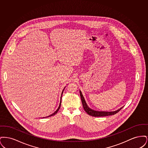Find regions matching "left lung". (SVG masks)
Instances as JSON below:
<instances>
[{"label": "left lung", "mask_w": 148, "mask_h": 148, "mask_svg": "<svg viewBox=\"0 0 148 148\" xmlns=\"http://www.w3.org/2000/svg\"><path fill=\"white\" fill-rule=\"evenodd\" d=\"M80 98L82 100V102L83 104V108L84 109L85 111L88 114H89V115H91L92 116H109V115H114L116 113L119 112L120 110L122 109L123 107H121V108L119 109L118 110L114 111V112H100V111H96V110H94L92 109H90L86 103L85 100L84 98L82 93L81 91L80 90Z\"/></svg>", "instance_id": "obj_1"}]
</instances>
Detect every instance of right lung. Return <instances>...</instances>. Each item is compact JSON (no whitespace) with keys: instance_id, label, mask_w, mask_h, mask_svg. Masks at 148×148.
<instances>
[{"instance_id":"add662e5","label":"right lung","mask_w":148,"mask_h":148,"mask_svg":"<svg viewBox=\"0 0 148 148\" xmlns=\"http://www.w3.org/2000/svg\"><path fill=\"white\" fill-rule=\"evenodd\" d=\"M65 88H64L63 90V92H62V94H63V92L64 90V89H65ZM61 103H62V96H61V98H60V104H59V107H58V109L56 110V111L54 112V113H53L52 114H51V115H50L49 116H48L47 117H49V116H53V115H55V114H56V113H58V112L59 111V109H60V106H61ZM45 117H44L43 118H44ZM47 118V117H46Z\"/></svg>"}]
</instances>
